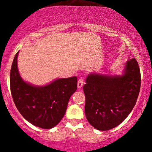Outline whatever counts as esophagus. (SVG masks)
I'll return each instance as SVG.
<instances>
[{
	"mask_svg": "<svg viewBox=\"0 0 152 152\" xmlns=\"http://www.w3.org/2000/svg\"><path fill=\"white\" fill-rule=\"evenodd\" d=\"M83 85H84V80H83V79H79V80H78V83H77L78 88L80 90V89L82 88V87H83Z\"/></svg>",
	"mask_w": 152,
	"mask_h": 152,
	"instance_id": "1",
	"label": "esophagus"
}]
</instances>
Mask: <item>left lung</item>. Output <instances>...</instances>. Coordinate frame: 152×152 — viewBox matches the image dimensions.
<instances>
[{
  "label": "left lung",
  "instance_id": "obj_1",
  "mask_svg": "<svg viewBox=\"0 0 152 152\" xmlns=\"http://www.w3.org/2000/svg\"><path fill=\"white\" fill-rule=\"evenodd\" d=\"M140 81V67L134 58L127 61L122 75L90 73L83 87L89 123L100 131L121 124L135 105Z\"/></svg>",
  "mask_w": 152,
  "mask_h": 152
}]
</instances>
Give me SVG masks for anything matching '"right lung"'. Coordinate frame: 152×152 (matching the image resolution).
Returning a JSON list of instances; mask_svg holds the SVG:
<instances>
[{"label": "right lung", "mask_w": 152, "mask_h": 152, "mask_svg": "<svg viewBox=\"0 0 152 152\" xmlns=\"http://www.w3.org/2000/svg\"><path fill=\"white\" fill-rule=\"evenodd\" d=\"M16 53L10 72V89L15 104L23 117L36 126L51 129L66 112L70 96L77 89V78L57 79L45 86L25 82L18 71Z\"/></svg>", "instance_id": "obj_1"}]
</instances>
